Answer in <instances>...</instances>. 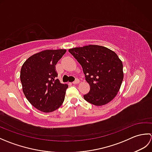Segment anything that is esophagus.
<instances>
[{"instance_id": "34e87169", "label": "esophagus", "mask_w": 152, "mask_h": 152, "mask_svg": "<svg viewBox=\"0 0 152 152\" xmlns=\"http://www.w3.org/2000/svg\"><path fill=\"white\" fill-rule=\"evenodd\" d=\"M79 83V80H78V79H76V80H74V81L72 82L73 84H76V83Z\"/></svg>"}]
</instances>
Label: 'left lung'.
I'll use <instances>...</instances> for the list:
<instances>
[{
    "label": "left lung",
    "mask_w": 152,
    "mask_h": 152,
    "mask_svg": "<svg viewBox=\"0 0 152 152\" xmlns=\"http://www.w3.org/2000/svg\"><path fill=\"white\" fill-rule=\"evenodd\" d=\"M81 64L89 91L83 95L86 101L95 106L107 104L117 95L124 79L123 64L114 51L107 48L89 45L70 49Z\"/></svg>",
    "instance_id": "1"
}]
</instances>
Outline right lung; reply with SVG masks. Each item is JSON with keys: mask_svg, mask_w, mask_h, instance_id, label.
<instances>
[{"mask_svg": "<svg viewBox=\"0 0 152 152\" xmlns=\"http://www.w3.org/2000/svg\"><path fill=\"white\" fill-rule=\"evenodd\" d=\"M66 50H44L31 56L22 65L23 91L31 104L43 112L59 108L64 100L67 84L57 79L56 64Z\"/></svg>", "mask_w": 152, "mask_h": 152, "instance_id": "right-lung-1", "label": "right lung"}]
</instances>
